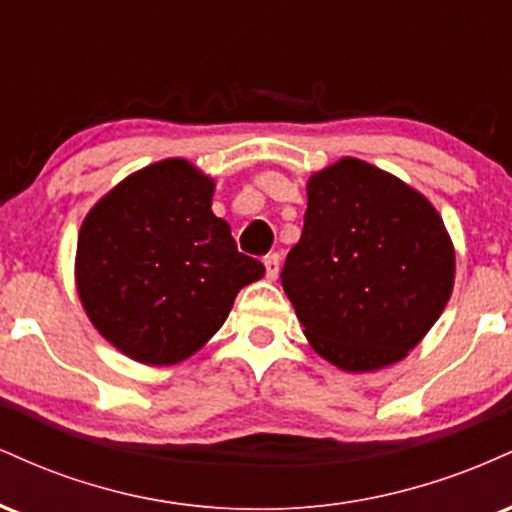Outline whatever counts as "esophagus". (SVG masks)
Segmentation results:
<instances>
[{
    "instance_id": "1",
    "label": "esophagus",
    "mask_w": 512,
    "mask_h": 512,
    "mask_svg": "<svg viewBox=\"0 0 512 512\" xmlns=\"http://www.w3.org/2000/svg\"><path fill=\"white\" fill-rule=\"evenodd\" d=\"M264 269H267V279L274 281L279 276V255L272 252V255L264 257Z\"/></svg>"
}]
</instances>
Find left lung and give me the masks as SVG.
<instances>
[{
    "instance_id": "obj_1",
    "label": "left lung",
    "mask_w": 512,
    "mask_h": 512,
    "mask_svg": "<svg viewBox=\"0 0 512 512\" xmlns=\"http://www.w3.org/2000/svg\"><path fill=\"white\" fill-rule=\"evenodd\" d=\"M301 240L281 286L332 366L399 363L436 325L455 284V248L428 199L361 158L310 175Z\"/></svg>"
}]
</instances>
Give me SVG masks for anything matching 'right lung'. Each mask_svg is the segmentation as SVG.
<instances>
[{"instance_id":"right-lung-1","label":"right lung","mask_w":512,"mask_h":512,"mask_svg":"<svg viewBox=\"0 0 512 512\" xmlns=\"http://www.w3.org/2000/svg\"><path fill=\"white\" fill-rule=\"evenodd\" d=\"M216 182L185 158L151 163L88 211L76 243V291L117 351L146 363L185 361L219 332L262 262L214 216Z\"/></svg>"}]
</instances>
